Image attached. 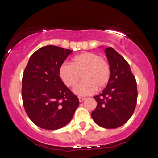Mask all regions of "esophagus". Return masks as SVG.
<instances>
[{
	"label": "esophagus",
	"mask_w": 158,
	"mask_h": 158,
	"mask_svg": "<svg viewBox=\"0 0 158 158\" xmlns=\"http://www.w3.org/2000/svg\"><path fill=\"white\" fill-rule=\"evenodd\" d=\"M84 99H85V97H79V100L80 102H83Z\"/></svg>",
	"instance_id": "1"
}]
</instances>
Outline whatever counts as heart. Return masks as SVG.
I'll use <instances>...</instances> for the list:
<instances>
[{
  "mask_svg": "<svg viewBox=\"0 0 158 158\" xmlns=\"http://www.w3.org/2000/svg\"><path fill=\"white\" fill-rule=\"evenodd\" d=\"M111 66L101 55L86 52L74 56L72 64L64 63L60 66L59 76L64 84L73 87L74 92L80 96L92 94L95 90H101L109 84L111 79Z\"/></svg>",
  "mask_w": 158,
  "mask_h": 158,
  "instance_id": "b5f03b06",
  "label": "heart"
}]
</instances>
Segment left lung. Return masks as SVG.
<instances>
[{
  "instance_id": "left-lung-1",
  "label": "left lung",
  "mask_w": 158,
  "mask_h": 158,
  "mask_svg": "<svg viewBox=\"0 0 158 158\" xmlns=\"http://www.w3.org/2000/svg\"><path fill=\"white\" fill-rule=\"evenodd\" d=\"M111 66V79L106 88L94 96L97 105L92 117L104 128H117L132 117L137 104L135 77L127 61L112 47L105 50Z\"/></svg>"
}]
</instances>
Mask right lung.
<instances>
[{
  "instance_id": "obj_1",
  "label": "right lung",
  "mask_w": 158,
  "mask_h": 158,
  "mask_svg": "<svg viewBox=\"0 0 158 158\" xmlns=\"http://www.w3.org/2000/svg\"><path fill=\"white\" fill-rule=\"evenodd\" d=\"M72 51L49 45L30 57L22 78V99L31 120L42 129L54 130L74 116L79 101L59 76V69Z\"/></svg>"
}]
</instances>
